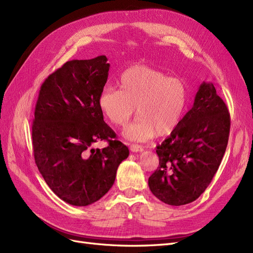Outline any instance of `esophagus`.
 <instances>
[{"label": "esophagus", "mask_w": 253, "mask_h": 253, "mask_svg": "<svg viewBox=\"0 0 253 253\" xmlns=\"http://www.w3.org/2000/svg\"><path fill=\"white\" fill-rule=\"evenodd\" d=\"M129 150H131L132 152H142L143 147L140 144H131L129 145Z\"/></svg>", "instance_id": "obj_1"}]
</instances>
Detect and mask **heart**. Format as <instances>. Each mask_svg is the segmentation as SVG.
I'll use <instances>...</instances> for the list:
<instances>
[{"label":"heart","instance_id":"b5f03b06","mask_svg":"<svg viewBox=\"0 0 253 253\" xmlns=\"http://www.w3.org/2000/svg\"><path fill=\"white\" fill-rule=\"evenodd\" d=\"M120 90L105 86L98 97L104 116L119 127L127 126L136 108L139 117L124 133L132 141L171 134L187 112L189 89L185 81L156 68L134 65L121 74Z\"/></svg>","mask_w":253,"mask_h":253}]
</instances>
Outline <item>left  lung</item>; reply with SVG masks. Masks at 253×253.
Returning <instances> with one entry per match:
<instances>
[{
  "mask_svg": "<svg viewBox=\"0 0 253 253\" xmlns=\"http://www.w3.org/2000/svg\"><path fill=\"white\" fill-rule=\"evenodd\" d=\"M230 114L212 83L204 82L179 126L157 145L159 167L149 177L158 200L171 206L192 203L210 185L224 157Z\"/></svg>",
  "mask_w": 253,
  "mask_h": 253,
  "instance_id": "8db88e82",
  "label": "left lung"
}]
</instances>
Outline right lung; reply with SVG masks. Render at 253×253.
<instances>
[{
	"instance_id": "1",
	"label": "right lung",
	"mask_w": 253,
	"mask_h": 253,
	"mask_svg": "<svg viewBox=\"0 0 253 253\" xmlns=\"http://www.w3.org/2000/svg\"><path fill=\"white\" fill-rule=\"evenodd\" d=\"M108 58L73 60L42 83L32 126L36 165L48 187L73 206L109 192L128 149L105 124L98 97L108 80ZM99 140L108 147L94 149Z\"/></svg>"
}]
</instances>
